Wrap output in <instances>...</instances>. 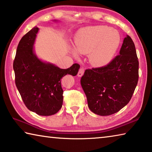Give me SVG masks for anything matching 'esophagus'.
<instances>
[{
	"mask_svg": "<svg viewBox=\"0 0 152 152\" xmlns=\"http://www.w3.org/2000/svg\"><path fill=\"white\" fill-rule=\"evenodd\" d=\"M84 69H83V68H80V70H79L78 72V77L82 76H83V74H84Z\"/></svg>",
	"mask_w": 152,
	"mask_h": 152,
	"instance_id": "34e87169",
	"label": "esophagus"
}]
</instances>
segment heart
<instances>
[{
	"label": "heart",
	"instance_id": "heart-1",
	"mask_svg": "<svg viewBox=\"0 0 152 152\" xmlns=\"http://www.w3.org/2000/svg\"><path fill=\"white\" fill-rule=\"evenodd\" d=\"M120 43V35L115 29L98 25L84 28L77 33L74 39V56L78 53L88 54L91 64L97 67L109 64L114 56Z\"/></svg>",
	"mask_w": 152,
	"mask_h": 152
}]
</instances>
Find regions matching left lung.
<instances>
[{
    "label": "left lung",
    "mask_w": 152,
    "mask_h": 152,
    "mask_svg": "<svg viewBox=\"0 0 152 152\" xmlns=\"http://www.w3.org/2000/svg\"><path fill=\"white\" fill-rule=\"evenodd\" d=\"M138 78L135 44L127 35L119 55L104 67L86 70L82 76L81 86L90 110L101 116L117 113L130 101Z\"/></svg>",
    "instance_id": "1"
}]
</instances>
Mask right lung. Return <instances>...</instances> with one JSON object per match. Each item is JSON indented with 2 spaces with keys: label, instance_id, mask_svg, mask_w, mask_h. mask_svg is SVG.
Returning a JSON list of instances; mask_svg holds the SVG:
<instances>
[{
  "label": "right lung",
  "instance_id": "obj_1",
  "mask_svg": "<svg viewBox=\"0 0 152 152\" xmlns=\"http://www.w3.org/2000/svg\"><path fill=\"white\" fill-rule=\"evenodd\" d=\"M38 31L39 28L33 27L17 46L13 61L15 84L28 109L42 116H50L62 107L61 78L67 74L76 76L80 65L74 64L69 68L61 69L38 58L33 48Z\"/></svg>",
  "mask_w": 152,
  "mask_h": 152
}]
</instances>
